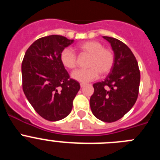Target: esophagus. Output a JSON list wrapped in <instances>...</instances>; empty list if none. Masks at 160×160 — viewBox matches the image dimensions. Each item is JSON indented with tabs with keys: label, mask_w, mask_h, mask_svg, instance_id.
<instances>
[{
	"label": "esophagus",
	"mask_w": 160,
	"mask_h": 160,
	"mask_svg": "<svg viewBox=\"0 0 160 160\" xmlns=\"http://www.w3.org/2000/svg\"><path fill=\"white\" fill-rule=\"evenodd\" d=\"M85 86H86V84H85V83H80V87H84Z\"/></svg>",
	"instance_id": "1"
}]
</instances>
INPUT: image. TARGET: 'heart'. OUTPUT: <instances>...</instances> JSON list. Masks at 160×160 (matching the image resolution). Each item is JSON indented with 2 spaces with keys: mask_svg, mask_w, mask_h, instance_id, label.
<instances>
[{
  "mask_svg": "<svg viewBox=\"0 0 160 160\" xmlns=\"http://www.w3.org/2000/svg\"><path fill=\"white\" fill-rule=\"evenodd\" d=\"M81 56L87 55L89 58L87 66L89 68L78 70L72 73V78L80 82L87 83L94 81L102 75L111 73L115 62V55L111 48L103 47L98 41H87L78 46ZM61 62L69 70H74L78 66V57L69 48H65L60 54Z\"/></svg>",
  "mask_w": 160,
  "mask_h": 160,
  "instance_id": "1",
  "label": "heart"
}]
</instances>
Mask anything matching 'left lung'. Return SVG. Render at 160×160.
I'll return each instance as SVG.
<instances>
[{
	"mask_svg": "<svg viewBox=\"0 0 160 160\" xmlns=\"http://www.w3.org/2000/svg\"><path fill=\"white\" fill-rule=\"evenodd\" d=\"M111 45L115 62L102 82L93 85L90 109L97 118L106 122L120 119L135 105L138 95L140 71L135 55L126 44L116 38L103 37Z\"/></svg>",
	"mask_w": 160,
	"mask_h": 160,
	"instance_id": "obj_1",
	"label": "left lung"
}]
</instances>
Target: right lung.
<instances>
[{"mask_svg":"<svg viewBox=\"0 0 160 160\" xmlns=\"http://www.w3.org/2000/svg\"><path fill=\"white\" fill-rule=\"evenodd\" d=\"M73 42L60 35L43 37L28 48L22 61L24 93L35 111L48 121L66 118L80 89L60 60L61 52Z\"/></svg>","mask_w":160,"mask_h":160,"instance_id":"obj_1","label":"right lung"}]
</instances>
